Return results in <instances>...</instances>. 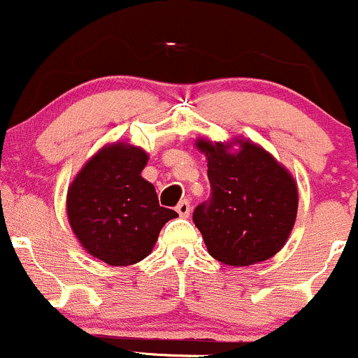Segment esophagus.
<instances>
[{
	"label": "esophagus",
	"instance_id": "esophagus-1",
	"mask_svg": "<svg viewBox=\"0 0 358 358\" xmlns=\"http://www.w3.org/2000/svg\"><path fill=\"white\" fill-rule=\"evenodd\" d=\"M176 212L180 214V217H188L192 212V207H190V202L188 200H182V202L176 206Z\"/></svg>",
	"mask_w": 358,
	"mask_h": 358
}]
</instances>
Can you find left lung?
I'll return each instance as SVG.
<instances>
[{
  "label": "left lung",
  "mask_w": 358,
  "mask_h": 358,
  "mask_svg": "<svg viewBox=\"0 0 358 358\" xmlns=\"http://www.w3.org/2000/svg\"><path fill=\"white\" fill-rule=\"evenodd\" d=\"M197 139L207 156L210 199L194 210V222L215 260L248 266L272 258L287 241L297 215L292 175L251 141Z\"/></svg>",
  "instance_id": "1"
}]
</instances>
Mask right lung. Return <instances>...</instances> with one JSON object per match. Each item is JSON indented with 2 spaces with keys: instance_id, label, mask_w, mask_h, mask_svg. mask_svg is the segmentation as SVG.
<instances>
[{
  "instance_id": "obj_1",
  "label": "right lung",
  "mask_w": 358,
  "mask_h": 358,
  "mask_svg": "<svg viewBox=\"0 0 358 358\" xmlns=\"http://www.w3.org/2000/svg\"><path fill=\"white\" fill-rule=\"evenodd\" d=\"M148 159L143 148L113 143L86 161L68 188L66 210L74 236L108 265L144 260L161 227L178 217L159 206L152 183L141 176Z\"/></svg>"
}]
</instances>
